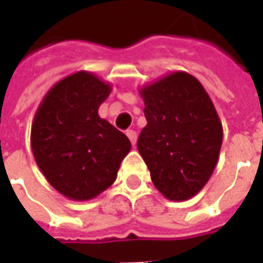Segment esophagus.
<instances>
[{
  "label": "esophagus",
  "instance_id": "34e87169",
  "mask_svg": "<svg viewBox=\"0 0 263 263\" xmlns=\"http://www.w3.org/2000/svg\"><path fill=\"white\" fill-rule=\"evenodd\" d=\"M126 137L129 138V141L132 142V145H135L137 143V139H138V135L137 132L132 131V129H129V131H126Z\"/></svg>",
  "mask_w": 263,
  "mask_h": 263
}]
</instances>
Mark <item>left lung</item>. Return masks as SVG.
<instances>
[{"label":"left lung","instance_id":"obj_1","mask_svg":"<svg viewBox=\"0 0 263 263\" xmlns=\"http://www.w3.org/2000/svg\"><path fill=\"white\" fill-rule=\"evenodd\" d=\"M148 121L138 151L155 187L167 200H189L214 172L222 124L203 84L186 71H171L139 88Z\"/></svg>","mask_w":263,"mask_h":263}]
</instances>
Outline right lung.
Instances as JSON below:
<instances>
[{
  "mask_svg": "<svg viewBox=\"0 0 263 263\" xmlns=\"http://www.w3.org/2000/svg\"><path fill=\"white\" fill-rule=\"evenodd\" d=\"M112 86L80 70L52 86L37 107L31 148L49 184L73 201L97 197L115 182L131 151L125 134L98 115Z\"/></svg>",
  "mask_w": 263,
  "mask_h": 263,
  "instance_id": "1",
  "label": "right lung"
}]
</instances>
